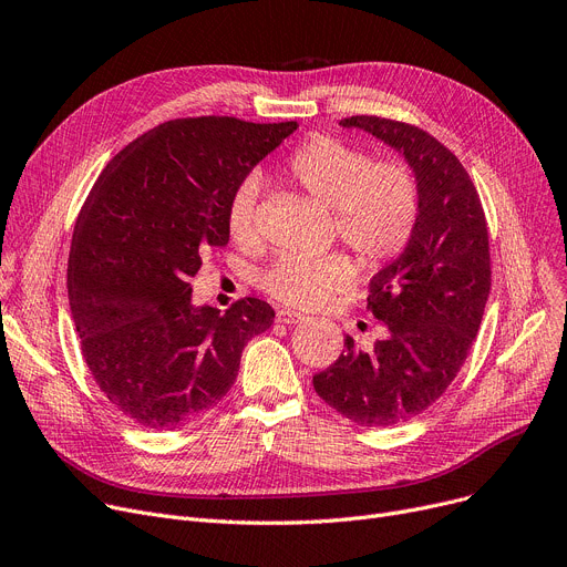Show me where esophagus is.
I'll return each mask as SVG.
<instances>
[{
    "label": "esophagus",
    "mask_w": 567,
    "mask_h": 567,
    "mask_svg": "<svg viewBox=\"0 0 567 567\" xmlns=\"http://www.w3.org/2000/svg\"><path fill=\"white\" fill-rule=\"evenodd\" d=\"M276 321L278 323H301V321H306V315L296 312V310H289V308H280L276 312Z\"/></svg>",
    "instance_id": "obj_1"
}]
</instances>
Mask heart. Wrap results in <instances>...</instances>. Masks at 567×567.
I'll use <instances>...</instances> for the list:
<instances>
[{"label": "heart", "mask_w": 567, "mask_h": 567, "mask_svg": "<svg viewBox=\"0 0 567 567\" xmlns=\"http://www.w3.org/2000/svg\"><path fill=\"white\" fill-rule=\"evenodd\" d=\"M287 176L315 202L333 208V231L368 268L400 257L421 214L411 169L398 161H372L365 148L331 135L303 142L287 161ZM259 182L246 178L227 202V234L238 246L257 241ZM344 252H285L259 276V287L285 306L317 308L355 280Z\"/></svg>", "instance_id": "obj_1"}]
</instances>
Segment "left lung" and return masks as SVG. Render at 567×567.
Listing matches in <instances>:
<instances>
[{
    "mask_svg": "<svg viewBox=\"0 0 567 567\" xmlns=\"http://www.w3.org/2000/svg\"><path fill=\"white\" fill-rule=\"evenodd\" d=\"M340 124L404 154L419 178L421 214L406 250L370 280L368 310L383 338L361 349L347 336L340 359L312 385L344 419L391 427L430 409L466 361L492 287L487 220L468 172L427 131L374 114Z\"/></svg>",
    "mask_w": 567,
    "mask_h": 567,
    "instance_id": "left-lung-1",
    "label": "left lung"
}]
</instances>
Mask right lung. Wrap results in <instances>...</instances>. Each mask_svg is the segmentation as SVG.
Instances as JSON below:
<instances>
[{
  "mask_svg": "<svg viewBox=\"0 0 567 567\" xmlns=\"http://www.w3.org/2000/svg\"><path fill=\"white\" fill-rule=\"evenodd\" d=\"M299 124L172 118L99 174L73 229L69 301L82 359L128 421L176 430L216 406L246 342L276 310L255 296L227 312L193 308L202 259L229 241L227 202Z\"/></svg>",
  "mask_w": 567,
  "mask_h": 567,
  "instance_id": "right-lung-1",
  "label": "right lung"
}]
</instances>
